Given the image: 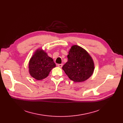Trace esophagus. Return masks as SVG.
I'll return each mask as SVG.
<instances>
[{"label":"esophagus","mask_w":123,"mask_h":123,"mask_svg":"<svg viewBox=\"0 0 123 123\" xmlns=\"http://www.w3.org/2000/svg\"><path fill=\"white\" fill-rule=\"evenodd\" d=\"M63 64H58V65H57V66H58V67H60V68H62V66H63Z\"/></svg>","instance_id":"34e87169"}]
</instances>
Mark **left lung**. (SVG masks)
I'll use <instances>...</instances> for the list:
<instances>
[{"mask_svg": "<svg viewBox=\"0 0 123 123\" xmlns=\"http://www.w3.org/2000/svg\"><path fill=\"white\" fill-rule=\"evenodd\" d=\"M68 61L62 67L69 78L75 82H82L91 77L94 71V61L88 52L74 45L67 55Z\"/></svg>", "mask_w": 123, "mask_h": 123, "instance_id": "8db88e82", "label": "left lung"}]
</instances>
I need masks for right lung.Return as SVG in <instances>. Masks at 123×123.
Instances as JSON below:
<instances>
[{"mask_svg": "<svg viewBox=\"0 0 123 123\" xmlns=\"http://www.w3.org/2000/svg\"><path fill=\"white\" fill-rule=\"evenodd\" d=\"M56 67L52 58L48 56L42 49L36 50L29 62V72L37 80H42L49 75L50 72Z\"/></svg>", "mask_w": 123, "mask_h": 123, "instance_id": "add662e5", "label": "right lung"}]
</instances>
